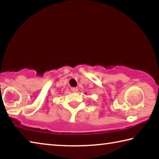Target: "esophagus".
<instances>
[{
    "label": "esophagus",
    "mask_w": 159,
    "mask_h": 159,
    "mask_svg": "<svg viewBox=\"0 0 159 159\" xmlns=\"http://www.w3.org/2000/svg\"><path fill=\"white\" fill-rule=\"evenodd\" d=\"M71 90L72 92L76 93V92H77V91H78V88H71Z\"/></svg>",
    "instance_id": "esophagus-1"
}]
</instances>
